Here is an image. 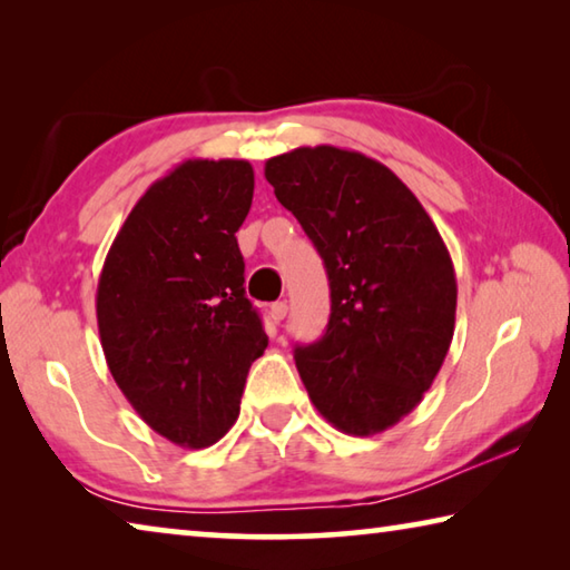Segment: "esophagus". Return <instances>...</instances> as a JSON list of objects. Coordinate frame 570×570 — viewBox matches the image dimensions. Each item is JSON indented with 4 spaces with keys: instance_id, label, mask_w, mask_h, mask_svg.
<instances>
[{
    "instance_id": "esophagus-1",
    "label": "esophagus",
    "mask_w": 570,
    "mask_h": 570,
    "mask_svg": "<svg viewBox=\"0 0 570 570\" xmlns=\"http://www.w3.org/2000/svg\"><path fill=\"white\" fill-rule=\"evenodd\" d=\"M286 312H288L286 302H276V304H272V312H268V314H272L274 322H282L284 316H286Z\"/></svg>"
}]
</instances>
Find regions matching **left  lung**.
Listing matches in <instances>:
<instances>
[{
  "label": "left lung",
  "mask_w": 570,
  "mask_h": 570,
  "mask_svg": "<svg viewBox=\"0 0 570 570\" xmlns=\"http://www.w3.org/2000/svg\"><path fill=\"white\" fill-rule=\"evenodd\" d=\"M264 173L332 288L324 336L294 352L298 377L336 430L377 435L417 407L448 356L458 306L450 250L417 196L364 153L296 148Z\"/></svg>",
  "instance_id": "obj_1"
}]
</instances>
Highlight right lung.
Instances as JSON below:
<instances>
[{
    "label": "right lung",
    "instance_id": "add662e5",
    "mask_svg": "<svg viewBox=\"0 0 570 570\" xmlns=\"http://www.w3.org/2000/svg\"><path fill=\"white\" fill-rule=\"evenodd\" d=\"M250 198L248 160H183L132 206L100 272L95 308L112 380L180 448L226 435L268 346L236 240Z\"/></svg>",
    "mask_w": 570,
    "mask_h": 570
}]
</instances>
